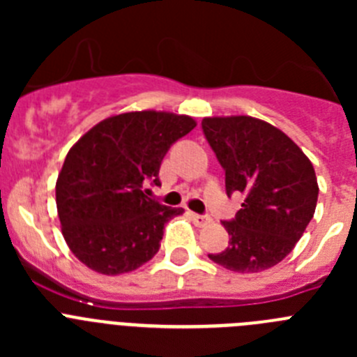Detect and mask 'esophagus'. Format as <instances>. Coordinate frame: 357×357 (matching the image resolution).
Here are the masks:
<instances>
[{"label": "esophagus", "instance_id": "1", "mask_svg": "<svg viewBox=\"0 0 357 357\" xmlns=\"http://www.w3.org/2000/svg\"><path fill=\"white\" fill-rule=\"evenodd\" d=\"M191 220H193V223L197 227H206L211 223L209 216H202V214H195V213H191Z\"/></svg>", "mask_w": 357, "mask_h": 357}]
</instances>
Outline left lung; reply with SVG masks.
I'll return each mask as SVG.
<instances>
[{
	"label": "left lung",
	"instance_id": "left-lung-1",
	"mask_svg": "<svg viewBox=\"0 0 357 357\" xmlns=\"http://www.w3.org/2000/svg\"><path fill=\"white\" fill-rule=\"evenodd\" d=\"M202 128L225 169L227 195L245 193L236 220L223 222L229 247L209 259L238 273L275 266L295 248L317 209L313 164L263 119L214 116L204 118Z\"/></svg>",
	"mask_w": 357,
	"mask_h": 357
}]
</instances>
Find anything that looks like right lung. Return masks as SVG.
Returning <instances> with one entry per match:
<instances>
[{
	"instance_id": "obj_1",
	"label": "right lung",
	"mask_w": 357,
	"mask_h": 357,
	"mask_svg": "<svg viewBox=\"0 0 357 357\" xmlns=\"http://www.w3.org/2000/svg\"><path fill=\"white\" fill-rule=\"evenodd\" d=\"M197 127L164 110L121 112L96 123L66 155L55 184L62 236L80 263L102 275L143 266L159 252L164 225L184 213L146 195L176 139Z\"/></svg>"
}]
</instances>
